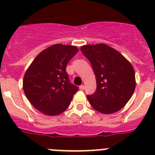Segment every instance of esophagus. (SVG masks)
<instances>
[{
	"label": "esophagus",
	"instance_id": "esophagus-1",
	"mask_svg": "<svg viewBox=\"0 0 155 155\" xmlns=\"http://www.w3.org/2000/svg\"><path fill=\"white\" fill-rule=\"evenodd\" d=\"M84 88H85V86H84V85H81L80 87H79V89L81 90V91L84 90Z\"/></svg>",
	"mask_w": 155,
	"mask_h": 155
}]
</instances>
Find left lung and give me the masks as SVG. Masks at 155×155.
I'll list each match as a JSON object with an SVG mask.
<instances>
[{
	"label": "left lung",
	"instance_id": "obj_1",
	"mask_svg": "<svg viewBox=\"0 0 155 155\" xmlns=\"http://www.w3.org/2000/svg\"><path fill=\"white\" fill-rule=\"evenodd\" d=\"M81 50L91 63L96 78V91L87 96L89 103L102 114L118 112L130 99L136 87L132 64L104 43L84 45Z\"/></svg>",
	"mask_w": 155,
	"mask_h": 155
}]
</instances>
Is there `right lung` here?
<instances>
[{
	"mask_svg": "<svg viewBox=\"0 0 155 155\" xmlns=\"http://www.w3.org/2000/svg\"><path fill=\"white\" fill-rule=\"evenodd\" d=\"M78 52L75 46L55 44L39 53L26 70L23 90L30 103L47 116L68 109L78 91L70 83L66 67Z\"/></svg>",
	"mask_w": 155,
	"mask_h": 155,
	"instance_id": "add662e5",
	"label": "right lung"
}]
</instances>
